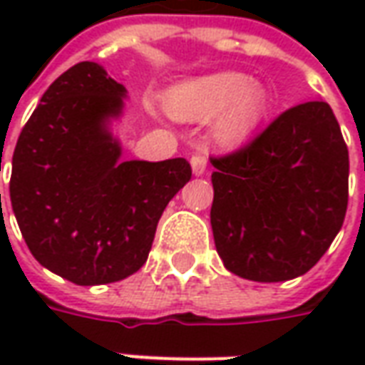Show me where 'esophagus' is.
I'll return each mask as SVG.
<instances>
[{
    "mask_svg": "<svg viewBox=\"0 0 365 365\" xmlns=\"http://www.w3.org/2000/svg\"><path fill=\"white\" fill-rule=\"evenodd\" d=\"M191 170L195 175H203L207 170V150L205 148H199L193 156H191Z\"/></svg>",
    "mask_w": 365,
    "mask_h": 365,
    "instance_id": "1",
    "label": "esophagus"
}]
</instances>
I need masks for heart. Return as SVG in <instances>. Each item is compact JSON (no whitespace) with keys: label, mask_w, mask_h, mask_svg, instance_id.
Returning <instances> with one entry per match:
<instances>
[{"label":"heart","mask_w":365,"mask_h":365,"mask_svg":"<svg viewBox=\"0 0 365 365\" xmlns=\"http://www.w3.org/2000/svg\"><path fill=\"white\" fill-rule=\"evenodd\" d=\"M168 113L178 120L213 119L215 140L240 146L269 113V91L242 72H215L175 83L166 96Z\"/></svg>","instance_id":"heart-1"}]
</instances>
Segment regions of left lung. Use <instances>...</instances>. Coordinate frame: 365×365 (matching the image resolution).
I'll list each match as a JSON object with an SVG mask.
<instances>
[{"label":"left lung","instance_id":"1","mask_svg":"<svg viewBox=\"0 0 365 365\" xmlns=\"http://www.w3.org/2000/svg\"><path fill=\"white\" fill-rule=\"evenodd\" d=\"M211 164L215 246L238 277L274 283L307 274L342 229L348 148L321 99L291 107Z\"/></svg>","mask_w":365,"mask_h":365}]
</instances>
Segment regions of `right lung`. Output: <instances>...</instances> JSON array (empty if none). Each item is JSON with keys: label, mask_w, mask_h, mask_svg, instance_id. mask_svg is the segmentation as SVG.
<instances>
[{"label": "right lung", "mask_w": 365, "mask_h": 365, "mask_svg": "<svg viewBox=\"0 0 365 365\" xmlns=\"http://www.w3.org/2000/svg\"><path fill=\"white\" fill-rule=\"evenodd\" d=\"M125 97L103 66L80 62L44 91L13 152L9 197L21 235L41 266L76 285L143 268L164 209L191 180L185 158L120 160L111 125Z\"/></svg>", "instance_id": "1"}]
</instances>
